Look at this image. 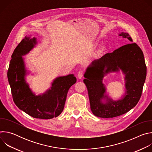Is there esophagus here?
Masks as SVG:
<instances>
[{
  "mask_svg": "<svg viewBox=\"0 0 152 152\" xmlns=\"http://www.w3.org/2000/svg\"><path fill=\"white\" fill-rule=\"evenodd\" d=\"M83 71L82 70H80L79 71V72L77 73V78L78 79H82V77H83Z\"/></svg>",
  "mask_w": 152,
  "mask_h": 152,
  "instance_id": "1",
  "label": "esophagus"
}]
</instances>
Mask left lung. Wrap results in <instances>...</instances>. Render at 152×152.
<instances>
[{"mask_svg": "<svg viewBox=\"0 0 152 152\" xmlns=\"http://www.w3.org/2000/svg\"><path fill=\"white\" fill-rule=\"evenodd\" d=\"M119 35L132 42L128 33L121 32ZM119 69L125 75L126 94L123 99L114 101L104 96L105 89L102 80L106 74L118 71ZM146 74L143 52L135 42L129 43L94 61L86 69L83 80L88 90L93 114L100 118H113L132 109L141 96ZM105 98L107 102L102 103L101 100Z\"/></svg>", "mask_w": 152, "mask_h": 152, "instance_id": "1", "label": "left lung"}]
</instances>
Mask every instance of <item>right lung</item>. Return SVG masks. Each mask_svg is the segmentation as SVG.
Instances as JSON below:
<instances>
[{
    "label": "right lung",
    "instance_id": "right-lung-1",
    "mask_svg": "<svg viewBox=\"0 0 152 152\" xmlns=\"http://www.w3.org/2000/svg\"><path fill=\"white\" fill-rule=\"evenodd\" d=\"M36 43L35 38L25 37L17 45L11 56L8 79L13 101L20 110L35 118L50 119L62 112L68 91L76 83V78L73 75L57 77L50 90L42 95L35 96L25 81L26 70L22 56L28 53Z\"/></svg>",
    "mask_w": 152,
    "mask_h": 152
}]
</instances>
